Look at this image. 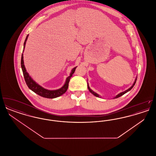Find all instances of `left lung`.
I'll return each instance as SVG.
<instances>
[{
    "mask_svg": "<svg viewBox=\"0 0 156 156\" xmlns=\"http://www.w3.org/2000/svg\"><path fill=\"white\" fill-rule=\"evenodd\" d=\"M136 80H137V78L135 79V81H134V82L133 84L132 85V86L130 88H129V89H127V90H125V91H124V92H120V93H119V94H118V95H117L116 97H114V98H113V99H116V98H119V97H121V96H122L123 95H124L125 94L127 93V92H129V90H130L131 89L133 88V87L134 85H135V83H136ZM88 89H89V92H90V93H92V94H93L94 96L98 97V98H101V97L99 96V95H98L97 93L95 92L94 91H93L92 89L90 88V87H89V84H88Z\"/></svg>",
    "mask_w": 156,
    "mask_h": 156,
    "instance_id": "obj_1",
    "label": "left lung"
}]
</instances>
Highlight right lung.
<instances>
[{
    "instance_id": "right-lung-1",
    "label": "right lung",
    "mask_w": 156,
    "mask_h": 156,
    "mask_svg": "<svg viewBox=\"0 0 156 156\" xmlns=\"http://www.w3.org/2000/svg\"><path fill=\"white\" fill-rule=\"evenodd\" d=\"M29 37V34L27 36V37L25 39L24 45H23V52H24L25 45H26V43L27 41V38ZM21 67L22 69L23 73V76L25 80L26 83L27 85V87L29 88V89H31L32 91L35 92L36 94H38V95L41 97L46 98H55L57 97H60L61 95H63L66 91L68 88V83L69 82V80L73 76V74L74 73L75 69L76 67H74L70 73V75L69 76H68L66 79V82L64 85L61 88L55 90H48V89H45L40 85H38L36 82L34 81L31 77L30 76L29 73L27 72L26 68L24 64V60H23V54L22 55V58H21Z\"/></svg>"
}]
</instances>
